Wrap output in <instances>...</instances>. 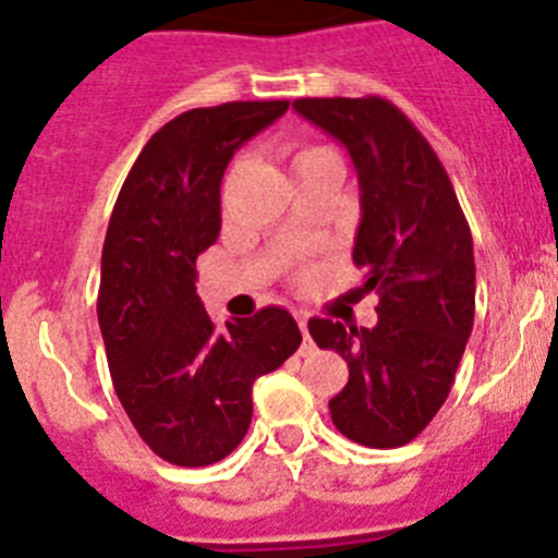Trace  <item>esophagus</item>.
<instances>
[{"label": "esophagus", "mask_w": 558, "mask_h": 558, "mask_svg": "<svg viewBox=\"0 0 558 558\" xmlns=\"http://www.w3.org/2000/svg\"><path fill=\"white\" fill-rule=\"evenodd\" d=\"M295 322H299V329H302V335H304L302 354H310V352H313V340H310V329H307L310 315L307 313H295Z\"/></svg>", "instance_id": "1"}]
</instances>
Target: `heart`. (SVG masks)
Masks as SVG:
<instances>
[{"instance_id": "heart-1", "label": "heart", "mask_w": 558, "mask_h": 558, "mask_svg": "<svg viewBox=\"0 0 558 558\" xmlns=\"http://www.w3.org/2000/svg\"><path fill=\"white\" fill-rule=\"evenodd\" d=\"M329 159H338V153L332 150V147L327 145H302V147H295L293 150V172L299 175V172L310 170V167L315 165H322V161H329Z\"/></svg>"}]
</instances>
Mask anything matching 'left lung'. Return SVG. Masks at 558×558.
<instances>
[{"label": "left lung", "mask_w": 558, "mask_h": 558, "mask_svg": "<svg viewBox=\"0 0 558 558\" xmlns=\"http://www.w3.org/2000/svg\"><path fill=\"white\" fill-rule=\"evenodd\" d=\"M293 108L347 147L357 170L352 259L377 290V324L313 318L310 335L347 360L329 399L340 433L363 447H402L430 425L475 322L470 223L436 150L383 97H302Z\"/></svg>", "instance_id": "1"}]
</instances>
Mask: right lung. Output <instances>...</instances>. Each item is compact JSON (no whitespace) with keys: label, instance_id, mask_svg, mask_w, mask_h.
<instances>
[{"label":"right lung","instance_id":"add662e5","mask_svg":"<svg viewBox=\"0 0 558 558\" xmlns=\"http://www.w3.org/2000/svg\"><path fill=\"white\" fill-rule=\"evenodd\" d=\"M288 100L192 108L153 133L102 243L100 318L113 391L147 447L175 466L223 461L248 433L251 386L299 349L282 307L211 322L195 259L220 234V181L243 142Z\"/></svg>","mask_w":558,"mask_h":558}]
</instances>
